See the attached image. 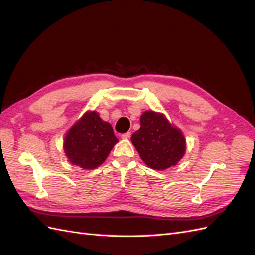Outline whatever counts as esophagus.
<instances>
[{
	"mask_svg": "<svg viewBox=\"0 0 255 255\" xmlns=\"http://www.w3.org/2000/svg\"><path fill=\"white\" fill-rule=\"evenodd\" d=\"M130 135H132V134H130V132H128V133L122 134L121 138H122V139H128V138L130 137Z\"/></svg>",
	"mask_w": 255,
	"mask_h": 255,
	"instance_id": "34e87169",
	"label": "esophagus"
}]
</instances>
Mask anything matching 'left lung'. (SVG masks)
Returning a JSON list of instances; mask_svg holds the SVG:
<instances>
[{
  "mask_svg": "<svg viewBox=\"0 0 255 255\" xmlns=\"http://www.w3.org/2000/svg\"><path fill=\"white\" fill-rule=\"evenodd\" d=\"M130 140L145 165L155 170L175 166L186 151V140L181 130L163 114L153 111L141 115L140 128Z\"/></svg>",
  "mask_w": 255,
  "mask_h": 255,
  "instance_id": "8db88e82",
  "label": "left lung"
}]
</instances>
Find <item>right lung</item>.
Returning <instances> with one entry per match:
<instances>
[{"label": "right lung", "mask_w": 255, "mask_h": 255, "mask_svg": "<svg viewBox=\"0 0 255 255\" xmlns=\"http://www.w3.org/2000/svg\"><path fill=\"white\" fill-rule=\"evenodd\" d=\"M117 142L112 126L94 111L85 113L69 129L64 140V150L72 165L95 169L104 163Z\"/></svg>", "instance_id": "add662e5"}]
</instances>
